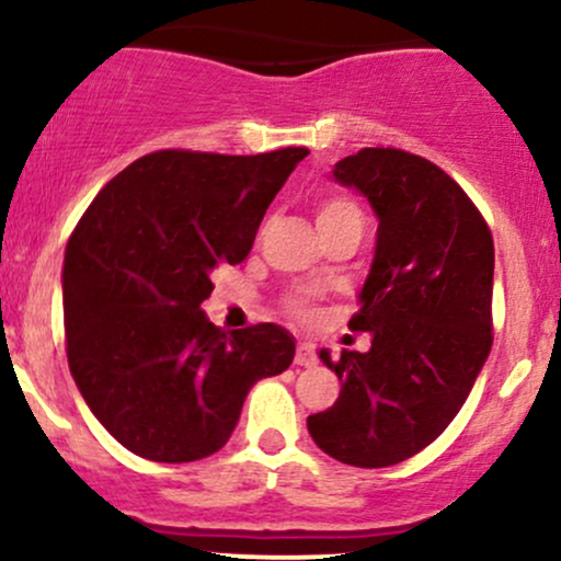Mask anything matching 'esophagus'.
I'll use <instances>...</instances> for the list:
<instances>
[{
  "mask_svg": "<svg viewBox=\"0 0 561 561\" xmlns=\"http://www.w3.org/2000/svg\"><path fill=\"white\" fill-rule=\"evenodd\" d=\"M295 364H298V366H313V364H317V353H313V347L300 343L298 351H295Z\"/></svg>",
  "mask_w": 561,
  "mask_h": 561,
  "instance_id": "esophagus-1",
  "label": "esophagus"
}]
</instances>
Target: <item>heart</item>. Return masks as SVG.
<instances>
[{
	"label": "heart",
	"instance_id": "heart-1",
	"mask_svg": "<svg viewBox=\"0 0 561 561\" xmlns=\"http://www.w3.org/2000/svg\"><path fill=\"white\" fill-rule=\"evenodd\" d=\"M347 221H362V210H358L356 203H351V199H345V197L321 199L319 208H317L319 229L337 227V224H347ZM287 308L293 313H302V300L300 298H289Z\"/></svg>",
	"mask_w": 561,
	"mask_h": 561
}]
</instances>
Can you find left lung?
I'll use <instances>...</instances> for the list:
<instances>
[{
    "label": "left lung",
    "mask_w": 561,
    "mask_h": 561,
    "mask_svg": "<svg viewBox=\"0 0 561 561\" xmlns=\"http://www.w3.org/2000/svg\"><path fill=\"white\" fill-rule=\"evenodd\" d=\"M334 182L375 210V261L351 330L366 353L332 362L337 401L308 416L313 443L351 467H392L427 448L465 405L491 353L493 237L446 171L411 152L366 147L334 163Z\"/></svg>",
    "instance_id": "8db88e82"
}]
</instances>
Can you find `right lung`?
Returning a JSON list of instances; mask_svg holds the SVG:
<instances>
[{"label":"right lung","mask_w":561,"mask_h":561,"mask_svg":"<svg viewBox=\"0 0 561 561\" xmlns=\"http://www.w3.org/2000/svg\"><path fill=\"white\" fill-rule=\"evenodd\" d=\"M306 147L263 156L160 150L92 199L62 263L68 366L121 446L182 465L216 454L250 388L295 356L285 327L224 332L199 306L242 263Z\"/></svg>","instance_id":"1"}]
</instances>
